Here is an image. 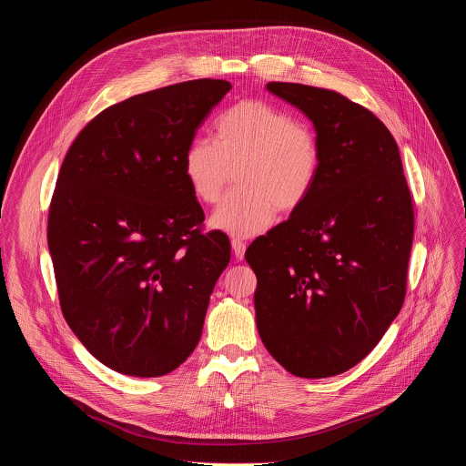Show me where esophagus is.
Here are the masks:
<instances>
[{
  "label": "esophagus",
  "instance_id": "esophagus-1",
  "mask_svg": "<svg viewBox=\"0 0 466 466\" xmlns=\"http://www.w3.org/2000/svg\"><path fill=\"white\" fill-rule=\"evenodd\" d=\"M245 248H247V243H245L243 239H238V238L232 239V252H234V256H236L238 259H243Z\"/></svg>",
  "mask_w": 466,
  "mask_h": 466
}]
</instances>
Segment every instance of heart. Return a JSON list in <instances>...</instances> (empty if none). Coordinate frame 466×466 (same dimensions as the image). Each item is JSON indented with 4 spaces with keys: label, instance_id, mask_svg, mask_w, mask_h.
Masks as SVG:
<instances>
[{
    "label": "heart",
    "instance_id": "1",
    "mask_svg": "<svg viewBox=\"0 0 466 466\" xmlns=\"http://www.w3.org/2000/svg\"><path fill=\"white\" fill-rule=\"evenodd\" d=\"M322 164L317 132L289 112L259 99L227 108L214 125V142L197 138L182 158L186 182L203 205H216L236 173L239 189L212 216L234 236H256L280 212L300 208Z\"/></svg>",
    "mask_w": 466,
    "mask_h": 466
}]
</instances>
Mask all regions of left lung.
<instances>
[{"label":"left lung","mask_w":466,"mask_h":466,"mask_svg":"<svg viewBox=\"0 0 466 466\" xmlns=\"http://www.w3.org/2000/svg\"><path fill=\"white\" fill-rule=\"evenodd\" d=\"M315 127L322 164L306 203L250 243L258 334L291 374L358 365L406 299L415 214L398 146L365 106L326 88L268 83Z\"/></svg>","instance_id":"1"}]
</instances>
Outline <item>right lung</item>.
I'll list each match as a JSON object with an SVG mask.
<instances>
[{
	"label": "right lung",
	"mask_w": 466,
	"mask_h": 466,
	"mask_svg": "<svg viewBox=\"0 0 466 466\" xmlns=\"http://www.w3.org/2000/svg\"><path fill=\"white\" fill-rule=\"evenodd\" d=\"M230 88L197 79L132 96L97 114L66 153L47 218L60 309L116 372L164 376L201 339L230 241L201 230L182 158Z\"/></svg>",
	"instance_id": "obj_1"
}]
</instances>
